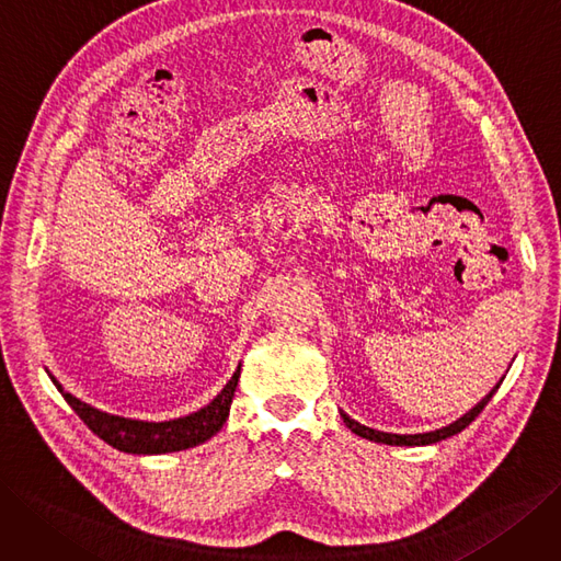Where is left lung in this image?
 Returning a JSON list of instances; mask_svg holds the SVG:
<instances>
[{"instance_id": "1", "label": "left lung", "mask_w": 561, "mask_h": 561, "mask_svg": "<svg viewBox=\"0 0 561 561\" xmlns=\"http://www.w3.org/2000/svg\"><path fill=\"white\" fill-rule=\"evenodd\" d=\"M496 388H500V383H496L488 396L476 404L473 409H469L462 419H458L455 423H450V425H446V427H442V430H434V432H425V434H390V432H379V430H371V427H365V425H360L358 421H354V419H348L346 413L342 411V419H344V423H346V427L351 430V432H356L358 437H363V439H369V442H377V444H388V446H430V444H437V442H444V439H448V437H453V434H458V432H462L476 416H479V413L485 409V404L492 400V396L496 392Z\"/></svg>"}]
</instances>
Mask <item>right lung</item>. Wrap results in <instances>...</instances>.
Wrapping results in <instances>:
<instances>
[{
  "mask_svg": "<svg viewBox=\"0 0 561 561\" xmlns=\"http://www.w3.org/2000/svg\"><path fill=\"white\" fill-rule=\"evenodd\" d=\"M57 390L61 392L71 409L78 413L80 421L85 423L99 439L111 444L117 450L124 453H134V455H161V453H175L184 448H194L224 427L228 411H231L233 402V392L240 379V367L236 369V375L231 377L224 386L219 396L196 413H190L184 419L175 421H163V423H148V421H134V419H122V416H111L106 411H99L85 402H80L73 398L71 392L61 388L55 377H50Z\"/></svg>",
  "mask_w": 561,
  "mask_h": 561,
  "instance_id": "1",
  "label": "right lung"
}]
</instances>
